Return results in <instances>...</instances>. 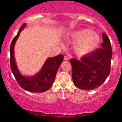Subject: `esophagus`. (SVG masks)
<instances>
[{"label":"esophagus","instance_id":"34e87169","mask_svg":"<svg viewBox=\"0 0 122 122\" xmlns=\"http://www.w3.org/2000/svg\"><path fill=\"white\" fill-rule=\"evenodd\" d=\"M64 60H66V61H68V60L69 59V58H68L67 56H64Z\"/></svg>","mask_w":122,"mask_h":122}]
</instances>
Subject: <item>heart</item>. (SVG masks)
<instances>
[{"mask_svg": "<svg viewBox=\"0 0 122 122\" xmlns=\"http://www.w3.org/2000/svg\"><path fill=\"white\" fill-rule=\"evenodd\" d=\"M68 39L74 44V50L78 56H83L93 53L99 47L101 39L92 30L83 29L70 33Z\"/></svg>", "mask_w": 122, "mask_h": 122, "instance_id": "obj_1", "label": "heart"}]
</instances>
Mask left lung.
<instances>
[{"instance_id": "obj_1", "label": "left lung", "mask_w": 122, "mask_h": 122, "mask_svg": "<svg viewBox=\"0 0 122 122\" xmlns=\"http://www.w3.org/2000/svg\"><path fill=\"white\" fill-rule=\"evenodd\" d=\"M102 48L83 56L80 61L71 59L73 83L79 89L86 91L96 89L109 76L112 49L106 33H102Z\"/></svg>"}]
</instances>
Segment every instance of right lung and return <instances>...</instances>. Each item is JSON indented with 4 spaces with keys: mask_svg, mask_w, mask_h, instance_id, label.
<instances>
[{
    "mask_svg": "<svg viewBox=\"0 0 122 122\" xmlns=\"http://www.w3.org/2000/svg\"><path fill=\"white\" fill-rule=\"evenodd\" d=\"M26 25V23L21 25L11 43L10 47L11 70L18 84L23 89L30 92H44L48 91L54 83L56 72L63 62L64 56L63 54H59L54 57L47 58L41 70L34 76H26L21 74L18 69L15 59L14 46L20 33Z\"/></svg>",
    "mask_w": 122,
    "mask_h": 122,
    "instance_id": "add662e5",
    "label": "right lung"
}]
</instances>
